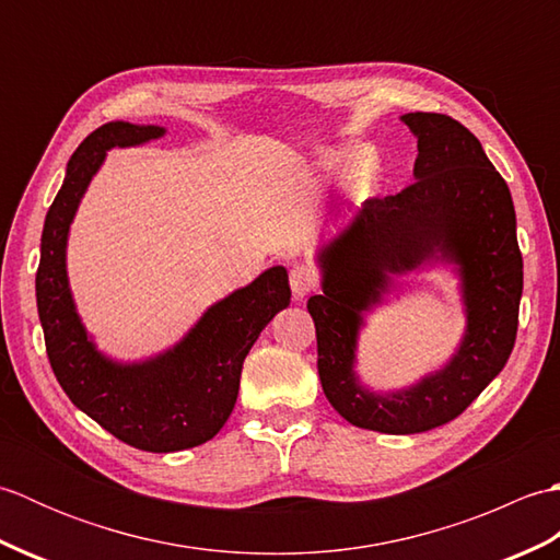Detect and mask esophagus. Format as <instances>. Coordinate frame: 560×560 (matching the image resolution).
<instances>
[{"mask_svg":"<svg viewBox=\"0 0 560 560\" xmlns=\"http://www.w3.org/2000/svg\"><path fill=\"white\" fill-rule=\"evenodd\" d=\"M317 287V273L311 265H293L291 267V291L295 299H305L307 293Z\"/></svg>","mask_w":560,"mask_h":560,"instance_id":"34e87169","label":"esophagus"}]
</instances>
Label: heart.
Instances as JSON below:
<instances>
[{"label": "heart", "instance_id": "heart-1", "mask_svg": "<svg viewBox=\"0 0 560 560\" xmlns=\"http://www.w3.org/2000/svg\"><path fill=\"white\" fill-rule=\"evenodd\" d=\"M341 153H329V156L323 159V165H327V168H331V165H339L341 163ZM371 171H373V163H365V159H355L353 161V168H351V185L353 187H363L368 177H371Z\"/></svg>", "mask_w": 560, "mask_h": 560}]
</instances>
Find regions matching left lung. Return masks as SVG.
<instances>
[{
	"label": "left lung",
	"mask_w": 560,
	"mask_h": 560,
	"mask_svg": "<svg viewBox=\"0 0 560 560\" xmlns=\"http://www.w3.org/2000/svg\"><path fill=\"white\" fill-rule=\"evenodd\" d=\"M419 139L416 183L365 199L353 221L323 245V295L307 301L325 395L349 423L411 435L443 425L503 371L515 347L522 255L513 197L467 127L440 113L401 115ZM455 264L468 329L440 372L397 393H371L354 375L362 315L390 290V277Z\"/></svg>",
	"instance_id": "1"
}]
</instances>
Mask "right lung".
<instances>
[{
	"label": "right lung",
	"mask_w": 560,
	"mask_h": 560,
	"mask_svg": "<svg viewBox=\"0 0 560 560\" xmlns=\"http://www.w3.org/2000/svg\"><path fill=\"white\" fill-rule=\"evenodd\" d=\"M163 135L156 125L108 122L81 141L45 217L35 273L45 349L57 383L105 431L147 452L197 447L221 431L235 407L245 355L273 315L291 303L287 269L271 267L213 303L173 349L153 359L120 363L96 349L69 291V225L105 153Z\"/></svg>",
	"instance_id": "obj_1"
}]
</instances>
